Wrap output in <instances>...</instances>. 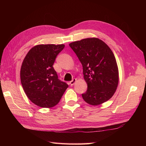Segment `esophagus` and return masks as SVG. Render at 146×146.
<instances>
[{"label": "esophagus", "mask_w": 146, "mask_h": 146, "mask_svg": "<svg viewBox=\"0 0 146 146\" xmlns=\"http://www.w3.org/2000/svg\"><path fill=\"white\" fill-rule=\"evenodd\" d=\"M76 79H75V78H73L72 80H71V81L70 82V85H71V86H73L74 84H75V83L76 82Z\"/></svg>", "instance_id": "esophagus-1"}]
</instances>
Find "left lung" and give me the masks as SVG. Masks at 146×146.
Wrapping results in <instances>:
<instances>
[{"mask_svg":"<svg viewBox=\"0 0 146 146\" xmlns=\"http://www.w3.org/2000/svg\"><path fill=\"white\" fill-rule=\"evenodd\" d=\"M83 66L87 90L82 94L86 103L98 105L112 97L119 83V71L110 48L98 38H86L69 44Z\"/></svg>","mask_w":146,"mask_h":146,"instance_id":"left-lung-1","label":"left lung"}]
</instances>
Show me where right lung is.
<instances>
[{"label":"right lung","instance_id":"right-lung-1","mask_svg":"<svg viewBox=\"0 0 146 146\" xmlns=\"http://www.w3.org/2000/svg\"><path fill=\"white\" fill-rule=\"evenodd\" d=\"M64 44H39L27 52L21 69V81L27 97L43 108L55 106L68 87L61 81L53 65Z\"/></svg>","mask_w":146,"mask_h":146}]
</instances>
